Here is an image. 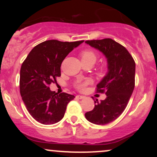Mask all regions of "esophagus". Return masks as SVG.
I'll use <instances>...</instances> for the list:
<instances>
[{"instance_id": "1", "label": "esophagus", "mask_w": 157, "mask_h": 157, "mask_svg": "<svg viewBox=\"0 0 157 157\" xmlns=\"http://www.w3.org/2000/svg\"><path fill=\"white\" fill-rule=\"evenodd\" d=\"M77 98L80 99V100H82V99L85 98V97L84 96H81V95H77Z\"/></svg>"}]
</instances>
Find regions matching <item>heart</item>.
I'll use <instances>...</instances> for the list:
<instances>
[{"label": "heart", "mask_w": 157, "mask_h": 157, "mask_svg": "<svg viewBox=\"0 0 157 157\" xmlns=\"http://www.w3.org/2000/svg\"><path fill=\"white\" fill-rule=\"evenodd\" d=\"M80 57L82 62H91L94 63L96 62L97 59L98 58V55L94 51L91 49H86L84 51H82L80 53ZM106 70H107V67L105 66H102L100 68V71L102 73L105 72ZM90 83V81L89 80H86L83 81V82H78L76 85V87L77 89H79L80 91H84L86 89V86Z\"/></svg>", "instance_id": "b5f03b06"}]
</instances>
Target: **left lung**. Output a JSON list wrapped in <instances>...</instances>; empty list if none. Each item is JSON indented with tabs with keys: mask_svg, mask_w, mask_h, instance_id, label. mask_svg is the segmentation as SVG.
<instances>
[{
	"mask_svg": "<svg viewBox=\"0 0 157 157\" xmlns=\"http://www.w3.org/2000/svg\"><path fill=\"white\" fill-rule=\"evenodd\" d=\"M100 50L108 60L109 72L97 86V93H105L106 98L94 101L92 111L85 113L91 123L105 125L117 119L128 103L135 86V61L125 47L111 38L86 40Z\"/></svg>",
	"mask_w": 157,
	"mask_h": 157,
	"instance_id": "obj_1",
	"label": "left lung"
}]
</instances>
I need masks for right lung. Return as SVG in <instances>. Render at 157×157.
Masks as SVG:
<instances>
[{"instance_id": "add662e5", "label": "right lung", "mask_w": 157, "mask_h": 157, "mask_svg": "<svg viewBox=\"0 0 157 157\" xmlns=\"http://www.w3.org/2000/svg\"><path fill=\"white\" fill-rule=\"evenodd\" d=\"M83 40L44 41L35 46L23 61L20 73V92L27 111L44 125H52L64 117L68 103L75 96L58 94L49 89L60 77V66L69 52Z\"/></svg>"}]
</instances>
